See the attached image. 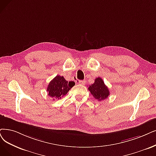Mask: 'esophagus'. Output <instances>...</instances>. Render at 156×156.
<instances>
[{"label": "esophagus", "instance_id": "esophagus-1", "mask_svg": "<svg viewBox=\"0 0 156 156\" xmlns=\"http://www.w3.org/2000/svg\"><path fill=\"white\" fill-rule=\"evenodd\" d=\"M77 83L79 84H84L86 83V82L84 81V80H79V81H78Z\"/></svg>", "mask_w": 156, "mask_h": 156}]
</instances>
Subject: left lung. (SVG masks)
Masks as SVG:
<instances>
[{"mask_svg": "<svg viewBox=\"0 0 156 156\" xmlns=\"http://www.w3.org/2000/svg\"><path fill=\"white\" fill-rule=\"evenodd\" d=\"M88 90L93 97L99 101H104L109 95V89L101 77L96 78L95 83L89 86Z\"/></svg>", "mask_w": 156, "mask_h": 156, "instance_id": "obj_1", "label": "left lung"}]
</instances>
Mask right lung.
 I'll use <instances>...</instances> for the list:
<instances>
[{"label": "right lung", "mask_w": 156, "mask_h": 156, "mask_svg": "<svg viewBox=\"0 0 156 156\" xmlns=\"http://www.w3.org/2000/svg\"><path fill=\"white\" fill-rule=\"evenodd\" d=\"M74 85L73 81L68 82L63 76H57L47 86L48 95L54 98V100L59 99L65 96Z\"/></svg>", "instance_id": "obj_1"}]
</instances>
